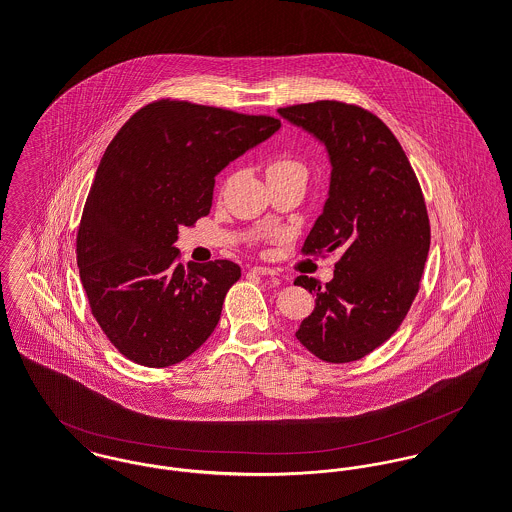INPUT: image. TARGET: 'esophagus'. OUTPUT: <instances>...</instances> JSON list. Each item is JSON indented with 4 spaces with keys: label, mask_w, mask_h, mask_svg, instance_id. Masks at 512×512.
I'll return each mask as SVG.
<instances>
[{
    "label": "esophagus",
    "mask_w": 512,
    "mask_h": 512,
    "mask_svg": "<svg viewBox=\"0 0 512 512\" xmlns=\"http://www.w3.org/2000/svg\"><path fill=\"white\" fill-rule=\"evenodd\" d=\"M250 272H252V274H258V276H278V272L272 270V268H268V266H252Z\"/></svg>",
    "instance_id": "34e87169"
}]
</instances>
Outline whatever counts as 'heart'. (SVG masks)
Segmentation results:
<instances>
[{
    "mask_svg": "<svg viewBox=\"0 0 512 512\" xmlns=\"http://www.w3.org/2000/svg\"><path fill=\"white\" fill-rule=\"evenodd\" d=\"M288 171H301V173H305V167L299 161L290 159V157H280V159L272 161V165L268 167V173H288Z\"/></svg>",
    "mask_w": 512,
    "mask_h": 512,
    "instance_id": "heart-1",
    "label": "heart"
}]
</instances>
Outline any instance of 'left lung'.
Returning <instances> with one entry per match:
<instances>
[{"mask_svg": "<svg viewBox=\"0 0 512 512\" xmlns=\"http://www.w3.org/2000/svg\"><path fill=\"white\" fill-rule=\"evenodd\" d=\"M278 112L323 142L333 167L301 252H341L323 288L307 276L293 282L315 295L295 337L325 363L359 361L394 335L420 290L430 250L424 195L396 136L365 108L317 100Z\"/></svg>", "mask_w": 512, "mask_h": 512, "instance_id": "left-lung-1", "label": "left lung"}]
</instances>
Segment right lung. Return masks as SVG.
Wrapping results in <instances>:
<instances>
[{"mask_svg": "<svg viewBox=\"0 0 512 512\" xmlns=\"http://www.w3.org/2000/svg\"><path fill=\"white\" fill-rule=\"evenodd\" d=\"M280 126L274 116L161 98L106 147L78 224L76 264L94 319L126 359L177 365L215 331L240 266L183 268L173 244L179 226L209 215L220 169Z\"/></svg>", "mask_w": 512, "mask_h": 512, "instance_id": "right-lung-1", "label": "right lung"}]
</instances>
